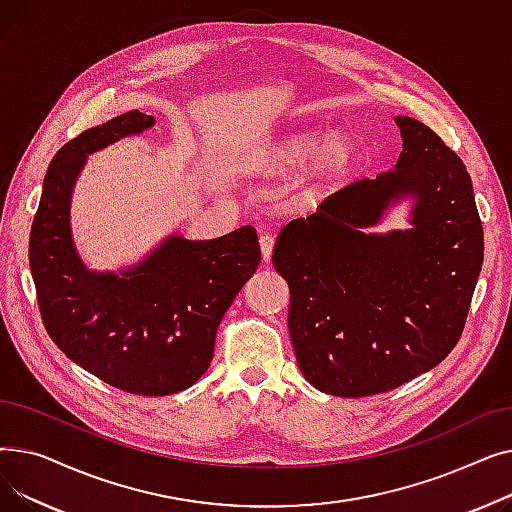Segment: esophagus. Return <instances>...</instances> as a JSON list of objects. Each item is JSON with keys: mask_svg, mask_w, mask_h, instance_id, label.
Masks as SVG:
<instances>
[{"mask_svg": "<svg viewBox=\"0 0 512 512\" xmlns=\"http://www.w3.org/2000/svg\"><path fill=\"white\" fill-rule=\"evenodd\" d=\"M259 247H261L263 261H270L272 259V251H274V236L272 234H261L259 236Z\"/></svg>", "mask_w": 512, "mask_h": 512, "instance_id": "esophagus-1", "label": "esophagus"}]
</instances>
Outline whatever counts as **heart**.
<instances>
[{
	"mask_svg": "<svg viewBox=\"0 0 512 512\" xmlns=\"http://www.w3.org/2000/svg\"><path fill=\"white\" fill-rule=\"evenodd\" d=\"M355 161V143L346 134L328 130L292 132L272 149V166L278 172H294L307 166L305 182L309 186H324L342 178Z\"/></svg>",
	"mask_w": 512,
	"mask_h": 512,
	"instance_id": "b5f03b06",
	"label": "heart"
}]
</instances>
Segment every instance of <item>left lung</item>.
I'll list each match as a JSON object with an SVG mask.
<instances>
[{"label": "left lung", "mask_w": 512, "mask_h": 512, "mask_svg": "<svg viewBox=\"0 0 512 512\" xmlns=\"http://www.w3.org/2000/svg\"><path fill=\"white\" fill-rule=\"evenodd\" d=\"M390 172L328 197L288 222L274 267L288 282V332L305 380L359 398L434 369L459 342L483 263L471 176L423 122L396 116ZM402 200L410 228L365 233Z\"/></svg>", "instance_id": "left-lung-1"}]
</instances>
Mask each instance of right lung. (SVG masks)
Here are the masks:
<instances>
[{"label":"right lung","mask_w":512,"mask_h":512,"mask_svg":"<svg viewBox=\"0 0 512 512\" xmlns=\"http://www.w3.org/2000/svg\"><path fill=\"white\" fill-rule=\"evenodd\" d=\"M132 110L80 132L47 168L31 228L29 261L47 334L60 351L114 388L166 396L209 369L215 334L261 261L253 226L211 240L170 234L141 261L97 272L80 257L72 193L87 157L153 128Z\"/></svg>","instance_id":"1"}]
</instances>
